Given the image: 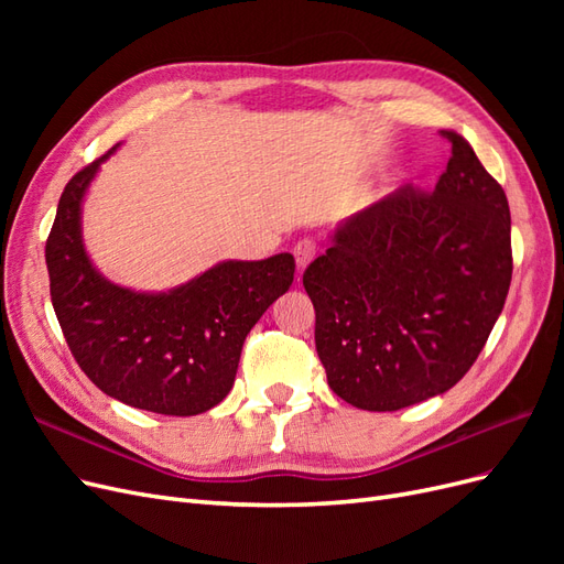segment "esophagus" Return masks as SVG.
Instances as JSON below:
<instances>
[{"instance_id":"esophagus-1","label":"esophagus","mask_w":564,"mask_h":564,"mask_svg":"<svg viewBox=\"0 0 564 564\" xmlns=\"http://www.w3.org/2000/svg\"><path fill=\"white\" fill-rule=\"evenodd\" d=\"M315 253H317V242L313 240V237H303V240H299L294 245V259H296L299 270L308 265L315 259Z\"/></svg>"}]
</instances>
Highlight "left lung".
Instances as JSON below:
<instances>
[{
	"mask_svg": "<svg viewBox=\"0 0 564 564\" xmlns=\"http://www.w3.org/2000/svg\"><path fill=\"white\" fill-rule=\"evenodd\" d=\"M433 193L402 185L334 232L305 268L329 388L398 412L456 386L485 348L513 278L503 187L464 135Z\"/></svg>",
	"mask_w": 564,
	"mask_h": 564,
	"instance_id": "obj_1",
	"label": "left lung"
}]
</instances>
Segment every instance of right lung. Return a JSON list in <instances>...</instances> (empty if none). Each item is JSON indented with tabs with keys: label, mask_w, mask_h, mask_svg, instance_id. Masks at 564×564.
I'll list each match as a JSON object with an SVG mask.
<instances>
[{
	"label": "right lung",
	"mask_w": 564,
	"mask_h": 564,
	"mask_svg": "<svg viewBox=\"0 0 564 564\" xmlns=\"http://www.w3.org/2000/svg\"><path fill=\"white\" fill-rule=\"evenodd\" d=\"M94 160L67 181L46 240L51 303L67 348L106 395L164 416H195L224 400L245 338L294 282V256L224 261L166 294L108 282L82 245V199Z\"/></svg>",
	"instance_id": "1"
}]
</instances>
